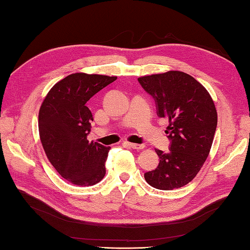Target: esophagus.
<instances>
[{
	"label": "esophagus",
	"instance_id": "1",
	"mask_svg": "<svg viewBox=\"0 0 250 250\" xmlns=\"http://www.w3.org/2000/svg\"><path fill=\"white\" fill-rule=\"evenodd\" d=\"M126 144H128L131 148H133V149H143V148H144L145 146L144 145H140V144H134V143H126Z\"/></svg>",
	"mask_w": 250,
	"mask_h": 250
}]
</instances>
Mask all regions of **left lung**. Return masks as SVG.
Masks as SVG:
<instances>
[{
  "instance_id": "obj_1",
  "label": "left lung",
  "mask_w": 250,
  "mask_h": 250,
  "mask_svg": "<svg viewBox=\"0 0 250 250\" xmlns=\"http://www.w3.org/2000/svg\"><path fill=\"white\" fill-rule=\"evenodd\" d=\"M155 99L157 114L168 121L169 152L156 149L160 162L144 174L151 187L173 190L189 184L208 157L217 126V110L208 91L189 74L168 71L137 78Z\"/></svg>"
}]
</instances>
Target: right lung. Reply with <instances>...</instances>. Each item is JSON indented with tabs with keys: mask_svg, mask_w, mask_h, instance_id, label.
Listing matches in <instances>:
<instances>
[{
	"mask_svg": "<svg viewBox=\"0 0 250 250\" xmlns=\"http://www.w3.org/2000/svg\"><path fill=\"white\" fill-rule=\"evenodd\" d=\"M116 76L75 73L47 93L39 113V131L48 160L73 185L92 186L105 176L110 147L89 142L93 117L87 102Z\"/></svg>",
	"mask_w": 250,
	"mask_h": 250,
	"instance_id": "1",
	"label": "right lung"
}]
</instances>
